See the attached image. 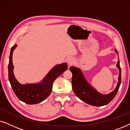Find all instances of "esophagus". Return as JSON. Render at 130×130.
I'll return each mask as SVG.
<instances>
[{
	"label": "esophagus",
	"mask_w": 130,
	"mask_h": 130,
	"mask_svg": "<svg viewBox=\"0 0 130 130\" xmlns=\"http://www.w3.org/2000/svg\"><path fill=\"white\" fill-rule=\"evenodd\" d=\"M74 60L73 58L69 57L68 59H67V63H68V64L69 66L72 65L74 63Z\"/></svg>",
	"instance_id": "34e87169"
}]
</instances>
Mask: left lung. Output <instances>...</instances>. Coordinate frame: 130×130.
Here are the masks:
<instances>
[{
	"label": "left lung",
	"instance_id": "obj_1",
	"mask_svg": "<svg viewBox=\"0 0 130 130\" xmlns=\"http://www.w3.org/2000/svg\"><path fill=\"white\" fill-rule=\"evenodd\" d=\"M115 51L118 54L116 50ZM117 67L120 72L118 83L115 90L107 95L99 93L90 86L85 79L80 69L74 66L70 67V70L72 73V88L74 93L80 100L90 105L101 106L109 104L117 95L121 82V70L119 60L117 63Z\"/></svg>",
	"mask_w": 130,
	"mask_h": 130
}]
</instances>
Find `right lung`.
Returning <instances> with one entry per match:
<instances>
[{
  "label": "right lung",
  "mask_w": 130,
  "mask_h": 130,
  "mask_svg": "<svg viewBox=\"0 0 130 130\" xmlns=\"http://www.w3.org/2000/svg\"><path fill=\"white\" fill-rule=\"evenodd\" d=\"M17 47V45L15 44L10 50L8 64L9 80L14 93L19 100L29 105L38 104L50 95L53 82L57 77L67 70V64L66 63H63L55 66L40 83L22 85L16 79L13 74L12 54Z\"/></svg>",
  "instance_id": "right-lung-1"
}]
</instances>
